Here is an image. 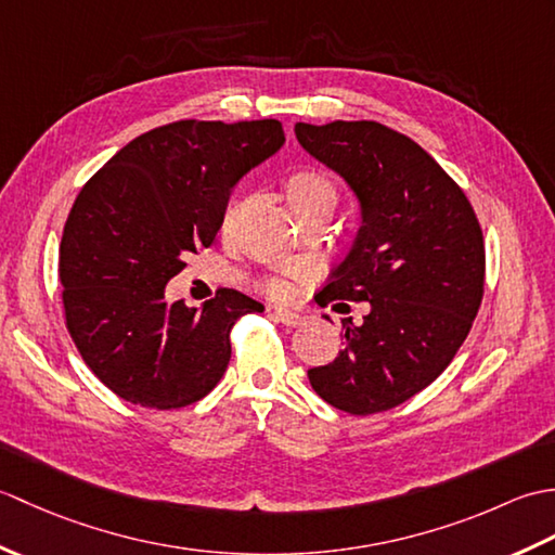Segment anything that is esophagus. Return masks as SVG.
Masks as SVG:
<instances>
[{
	"label": "esophagus",
	"instance_id": "1",
	"mask_svg": "<svg viewBox=\"0 0 555 555\" xmlns=\"http://www.w3.org/2000/svg\"><path fill=\"white\" fill-rule=\"evenodd\" d=\"M274 317L286 326H300L305 322V314L298 312V310H288V308H276L274 310Z\"/></svg>",
	"mask_w": 555,
	"mask_h": 555
}]
</instances>
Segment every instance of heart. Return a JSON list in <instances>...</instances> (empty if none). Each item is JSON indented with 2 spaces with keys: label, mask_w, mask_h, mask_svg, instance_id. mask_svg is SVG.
<instances>
[{
  "label": "heart",
  "mask_w": 555,
  "mask_h": 555,
  "mask_svg": "<svg viewBox=\"0 0 555 555\" xmlns=\"http://www.w3.org/2000/svg\"><path fill=\"white\" fill-rule=\"evenodd\" d=\"M284 195L293 215L298 219L314 215V211H332L338 199V185L334 176L324 169H298L293 171L284 183ZM238 217V207H231L223 217V231H231ZM267 291L271 296H281L284 293V284L276 279H271L267 284Z\"/></svg>",
  "instance_id": "b5f03b06"
}]
</instances>
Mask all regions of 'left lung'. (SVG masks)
<instances>
[{"mask_svg": "<svg viewBox=\"0 0 555 555\" xmlns=\"http://www.w3.org/2000/svg\"><path fill=\"white\" fill-rule=\"evenodd\" d=\"M298 143L358 195V238L314 300L370 302L344 320L346 348L308 370L317 396L350 415L427 388L463 346L485 296V235L469 199L415 140L376 121L296 124Z\"/></svg>", "mask_w": 555, "mask_h": 555, "instance_id": "1", "label": "left lung"}]
</instances>
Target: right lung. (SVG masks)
I'll use <instances>...</instances> for the list:
<instances>
[{"label": "right lung", "instance_id": "1", "mask_svg": "<svg viewBox=\"0 0 555 555\" xmlns=\"http://www.w3.org/2000/svg\"><path fill=\"white\" fill-rule=\"evenodd\" d=\"M284 143L276 119L173 121L131 140L82 185L59 245L66 328L128 403L173 410L205 398L229 367L233 324L264 310L233 288L188 308L164 300V286L215 241L231 188Z\"/></svg>", "mask_w": 555, "mask_h": 555}]
</instances>
